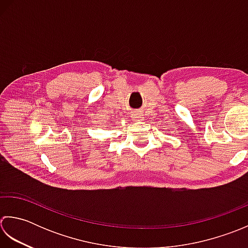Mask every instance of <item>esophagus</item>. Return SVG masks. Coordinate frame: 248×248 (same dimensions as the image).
<instances>
[{"mask_svg":"<svg viewBox=\"0 0 248 248\" xmlns=\"http://www.w3.org/2000/svg\"><path fill=\"white\" fill-rule=\"evenodd\" d=\"M133 119L136 120V121H139V120H141V117H140V115H138V114H136V115H134Z\"/></svg>","mask_w":248,"mask_h":248,"instance_id":"1","label":"esophagus"}]
</instances>
